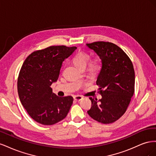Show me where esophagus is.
I'll return each mask as SVG.
<instances>
[{
  "label": "esophagus",
  "mask_w": 156,
  "mask_h": 156,
  "mask_svg": "<svg viewBox=\"0 0 156 156\" xmlns=\"http://www.w3.org/2000/svg\"><path fill=\"white\" fill-rule=\"evenodd\" d=\"M73 99L75 101H81L83 99V97L81 96H75L73 97Z\"/></svg>",
  "instance_id": "esophagus-1"
}]
</instances>
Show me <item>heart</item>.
<instances>
[{
	"label": "heart",
	"mask_w": 156,
	"mask_h": 156,
	"mask_svg": "<svg viewBox=\"0 0 156 156\" xmlns=\"http://www.w3.org/2000/svg\"><path fill=\"white\" fill-rule=\"evenodd\" d=\"M90 55L85 52H79L74 56L73 58V62L80 69H84L87 66L89 65V69L91 72H96L100 69L101 66V60L98 57H94L90 60Z\"/></svg>",
	"instance_id": "b5f03b06"
}]
</instances>
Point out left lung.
Masks as SVG:
<instances>
[{
    "label": "left lung",
    "instance_id": "obj_1",
    "mask_svg": "<svg viewBox=\"0 0 156 156\" xmlns=\"http://www.w3.org/2000/svg\"><path fill=\"white\" fill-rule=\"evenodd\" d=\"M87 46L101 60L96 81L101 98H89L92 107L87 112L100 123L111 124L124 114L134 94L133 66L124 51L114 44L97 41Z\"/></svg>",
    "mask_w": 156,
    "mask_h": 156
}]
</instances>
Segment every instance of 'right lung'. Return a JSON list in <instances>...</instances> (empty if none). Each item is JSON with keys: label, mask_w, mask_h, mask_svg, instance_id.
I'll list each match as a JSON object with an SVG mask.
<instances>
[{"label": "right lung", "mask_w": 156, "mask_h": 156, "mask_svg": "<svg viewBox=\"0 0 156 156\" xmlns=\"http://www.w3.org/2000/svg\"><path fill=\"white\" fill-rule=\"evenodd\" d=\"M77 49L65 45L51 46L33 52L25 59L17 80L19 97L33 120L53 125L67 116L72 96L59 97L51 85L57 81L62 62Z\"/></svg>", "instance_id": "obj_1"}]
</instances>
